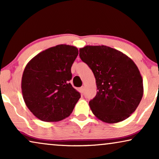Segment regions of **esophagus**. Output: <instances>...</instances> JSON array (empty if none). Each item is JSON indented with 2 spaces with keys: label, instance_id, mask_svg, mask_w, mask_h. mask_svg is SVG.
<instances>
[{
  "label": "esophagus",
  "instance_id": "esophagus-1",
  "mask_svg": "<svg viewBox=\"0 0 159 159\" xmlns=\"http://www.w3.org/2000/svg\"><path fill=\"white\" fill-rule=\"evenodd\" d=\"M84 88L83 86L81 87V88H80V92H81L82 93H83V92H84Z\"/></svg>",
  "mask_w": 159,
  "mask_h": 159
}]
</instances>
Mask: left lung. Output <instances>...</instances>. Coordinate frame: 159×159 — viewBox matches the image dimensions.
<instances>
[{
  "label": "left lung",
  "mask_w": 159,
  "mask_h": 159,
  "mask_svg": "<svg viewBox=\"0 0 159 159\" xmlns=\"http://www.w3.org/2000/svg\"><path fill=\"white\" fill-rule=\"evenodd\" d=\"M80 57L95 77L98 91L89 102L93 114L111 124L127 119L143 95V79L135 64L125 54L106 45L80 48Z\"/></svg>",
  "instance_id": "1"
}]
</instances>
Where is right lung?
<instances>
[{"label":"right lung","mask_w":159,"mask_h":159,"mask_svg":"<svg viewBox=\"0 0 159 159\" xmlns=\"http://www.w3.org/2000/svg\"><path fill=\"white\" fill-rule=\"evenodd\" d=\"M77 48L58 45L41 52L26 66L21 79L23 98L40 120L58 121L71 114L81 95L69 83Z\"/></svg>","instance_id":"obj_1"}]
</instances>
